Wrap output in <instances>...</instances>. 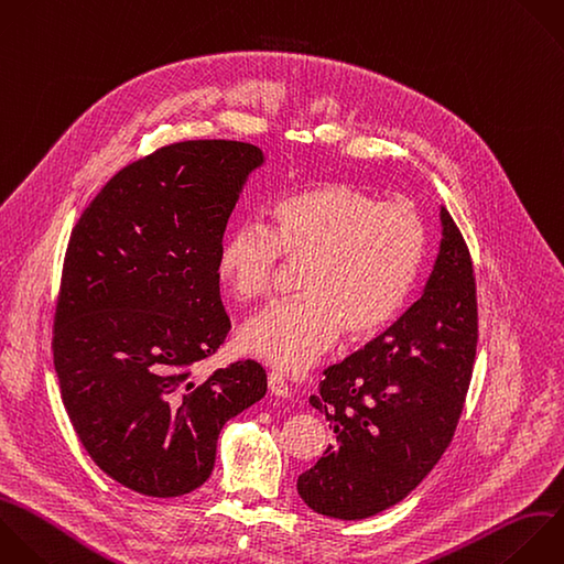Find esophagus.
I'll list each match as a JSON object with an SVG mask.
<instances>
[{
	"label": "esophagus",
	"mask_w": 564,
	"mask_h": 564,
	"mask_svg": "<svg viewBox=\"0 0 564 564\" xmlns=\"http://www.w3.org/2000/svg\"><path fill=\"white\" fill-rule=\"evenodd\" d=\"M269 390H271L275 397H284V399L291 397V388H289L284 375L278 372V370H271V372H269Z\"/></svg>",
	"instance_id": "obj_1"
}]
</instances>
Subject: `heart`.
I'll use <instances>...</instances> for the list:
<instances>
[{"instance_id": "1", "label": "heart", "mask_w": 564, "mask_h": 564, "mask_svg": "<svg viewBox=\"0 0 564 564\" xmlns=\"http://www.w3.org/2000/svg\"><path fill=\"white\" fill-rule=\"evenodd\" d=\"M425 249L410 203H381L348 183H326L275 205L269 227L240 223L220 247L218 273L240 300L271 289L280 258L302 264L300 297L251 315L240 344L282 370L306 368L337 337H370L405 304Z\"/></svg>"}]
</instances>
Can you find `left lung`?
Returning a JSON list of instances; mask_svg holds the SVG:
<instances>
[{
    "label": "left lung",
    "instance_id": "left-lung-1",
    "mask_svg": "<svg viewBox=\"0 0 564 564\" xmlns=\"http://www.w3.org/2000/svg\"><path fill=\"white\" fill-rule=\"evenodd\" d=\"M478 339L467 245L441 207V242L421 297L379 337L324 370L311 405L335 441L297 478L317 513L361 520L403 500L449 445Z\"/></svg>",
    "mask_w": 564,
    "mask_h": 564
}]
</instances>
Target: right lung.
<instances>
[{
    "mask_svg": "<svg viewBox=\"0 0 564 564\" xmlns=\"http://www.w3.org/2000/svg\"><path fill=\"white\" fill-rule=\"evenodd\" d=\"M260 148L183 141L123 167L73 229L55 311L62 399L93 460L156 498L189 494L223 425L267 394L236 361L194 379L225 341L218 256Z\"/></svg>",
    "mask_w": 564,
    "mask_h": 564,
    "instance_id": "right-lung-1",
    "label": "right lung"
}]
</instances>
